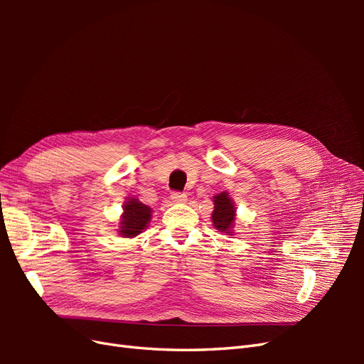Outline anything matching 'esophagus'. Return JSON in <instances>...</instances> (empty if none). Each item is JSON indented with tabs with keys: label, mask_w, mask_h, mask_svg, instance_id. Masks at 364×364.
Instances as JSON below:
<instances>
[{
	"label": "esophagus",
	"mask_w": 364,
	"mask_h": 364,
	"mask_svg": "<svg viewBox=\"0 0 364 364\" xmlns=\"http://www.w3.org/2000/svg\"><path fill=\"white\" fill-rule=\"evenodd\" d=\"M170 199L173 203H185L186 202V194L183 193H173L170 196Z\"/></svg>",
	"instance_id": "esophagus-1"
}]
</instances>
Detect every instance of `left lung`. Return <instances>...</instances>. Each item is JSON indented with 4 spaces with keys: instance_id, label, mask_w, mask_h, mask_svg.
<instances>
[{
    "instance_id": "left-lung-1",
    "label": "left lung",
    "mask_w": 364,
    "mask_h": 364,
    "mask_svg": "<svg viewBox=\"0 0 364 364\" xmlns=\"http://www.w3.org/2000/svg\"><path fill=\"white\" fill-rule=\"evenodd\" d=\"M214 211L211 214V222L214 228L225 235H234V226L237 220L235 202L230 199L228 191H222L213 197Z\"/></svg>"
}]
</instances>
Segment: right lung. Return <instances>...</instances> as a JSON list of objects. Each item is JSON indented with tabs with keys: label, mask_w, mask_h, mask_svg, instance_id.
Here are the masks:
<instances>
[{
	"label": "right lung",
	"mask_w": 364,
	"mask_h": 364,
	"mask_svg": "<svg viewBox=\"0 0 364 364\" xmlns=\"http://www.w3.org/2000/svg\"><path fill=\"white\" fill-rule=\"evenodd\" d=\"M151 208L139 202L136 197H127L118 223L119 237L135 238L144 232L151 220Z\"/></svg>",
	"instance_id": "add662e5"
}]
</instances>
